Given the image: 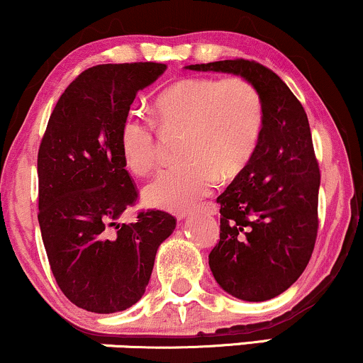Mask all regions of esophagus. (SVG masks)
Wrapping results in <instances>:
<instances>
[{"instance_id": "esophagus-1", "label": "esophagus", "mask_w": 363, "mask_h": 363, "mask_svg": "<svg viewBox=\"0 0 363 363\" xmlns=\"http://www.w3.org/2000/svg\"><path fill=\"white\" fill-rule=\"evenodd\" d=\"M201 213H208V215H216V213H218V208H216L215 203H206L205 206H201Z\"/></svg>"}]
</instances>
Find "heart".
Here are the masks:
<instances>
[{
    "label": "heart",
    "mask_w": 363,
    "mask_h": 363,
    "mask_svg": "<svg viewBox=\"0 0 363 363\" xmlns=\"http://www.w3.org/2000/svg\"><path fill=\"white\" fill-rule=\"evenodd\" d=\"M262 123V97L247 78L194 77L170 85L153 102V124L164 133H182L179 158L184 162L162 170L143 189V201L169 211L198 205L213 191L218 176L234 177L247 165ZM153 124L129 114L119 129L121 157L138 177L157 164Z\"/></svg>",
    "instance_id": "obj_1"
}]
</instances>
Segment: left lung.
Listing matches in <instances>:
<instances>
[{
	"label": "left lung",
	"instance_id": "1",
	"mask_svg": "<svg viewBox=\"0 0 363 363\" xmlns=\"http://www.w3.org/2000/svg\"><path fill=\"white\" fill-rule=\"evenodd\" d=\"M186 69L239 74L262 97L256 152L216 198L220 240L208 262L227 294L269 301L298 280L318 237L320 174L307 114L286 83L256 61L225 60Z\"/></svg>",
	"mask_w": 363,
	"mask_h": 363
}]
</instances>
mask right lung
<instances>
[{
    "label": "right lung",
    "instance_id": "obj_1",
    "mask_svg": "<svg viewBox=\"0 0 363 363\" xmlns=\"http://www.w3.org/2000/svg\"><path fill=\"white\" fill-rule=\"evenodd\" d=\"M167 69L162 62L99 65L69 83L37 155L39 225L57 286L77 307L112 314L143 297L158 245L176 228L160 210L119 216L138 199L119 150L136 94Z\"/></svg>",
    "mask_w": 363,
    "mask_h": 363
}]
</instances>
